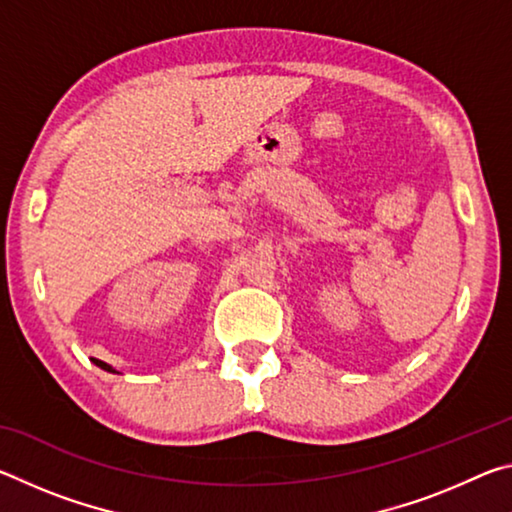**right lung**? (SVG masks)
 I'll return each instance as SVG.
<instances>
[{
    "instance_id": "add662e5",
    "label": "right lung",
    "mask_w": 512,
    "mask_h": 512,
    "mask_svg": "<svg viewBox=\"0 0 512 512\" xmlns=\"http://www.w3.org/2000/svg\"><path fill=\"white\" fill-rule=\"evenodd\" d=\"M94 363H97V366L99 368H103V370H108V372H115V368H112V366H108V363L106 361H99V359H92Z\"/></svg>"
}]
</instances>
